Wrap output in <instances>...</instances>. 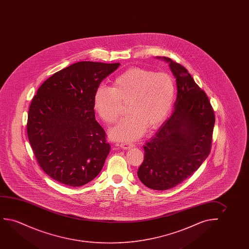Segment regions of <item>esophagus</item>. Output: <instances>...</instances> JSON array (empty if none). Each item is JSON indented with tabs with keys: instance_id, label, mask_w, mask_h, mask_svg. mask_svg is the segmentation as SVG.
Wrapping results in <instances>:
<instances>
[{
	"instance_id": "34e87169",
	"label": "esophagus",
	"mask_w": 249,
	"mask_h": 249,
	"mask_svg": "<svg viewBox=\"0 0 249 249\" xmlns=\"http://www.w3.org/2000/svg\"><path fill=\"white\" fill-rule=\"evenodd\" d=\"M120 146H121V148L124 149V150H127V149H130V148L133 147V143H129V142H123V143L120 144Z\"/></svg>"
}]
</instances>
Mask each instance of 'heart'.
<instances>
[{
  "label": "heart",
  "mask_w": 249,
  "mask_h": 249,
  "mask_svg": "<svg viewBox=\"0 0 249 249\" xmlns=\"http://www.w3.org/2000/svg\"><path fill=\"white\" fill-rule=\"evenodd\" d=\"M175 83L172 75L144 68H132L115 78L112 88L99 86L93 96V108L107 124L119 117L123 104L128 116L109 130V136L131 141L155 129L167 119L174 106Z\"/></svg>",
  "instance_id": "obj_1"
}]
</instances>
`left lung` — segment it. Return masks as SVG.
<instances>
[{
    "label": "left lung",
    "instance_id": "left-lung-1",
    "mask_svg": "<svg viewBox=\"0 0 249 249\" xmlns=\"http://www.w3.org/2000/svg\"><path fill=\"white\" fill-rule=\"evenodd\" d=\"M176 78L174 111L153 139L143 145L144 159L138 177L145 186L165 191L191 176L210 153L215 123L208 96L183 65L167 57Z\"/></svg>",
    "mask_w": 249,
    "mask_h": 249
}]
</instances>
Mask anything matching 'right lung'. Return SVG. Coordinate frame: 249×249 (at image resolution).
Segmentation results:
<instances>
[{
    "instance_id": "obj_1",
    "label": "right lung",
    "mask_w": 249,
    "mask_h": 249,
    "mask_svg": "<svg viewBox=\"0 0 249 249\" xmlns=\"http://www.w3.org/2000/svg\"><path fill=\"white\" fill-rule=\"evenodd\" d=\"M119 63L82 61L56 72L38 89L28 113V139L40 167L77 187L100 173L110 145L95 120L93 96Z\"/></svg>"
}]
</instances>
